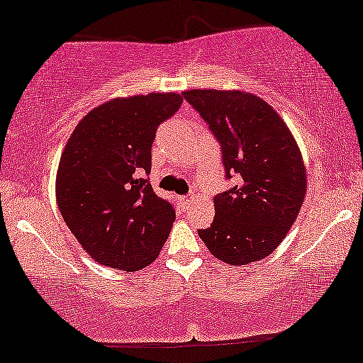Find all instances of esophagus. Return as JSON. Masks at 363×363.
<instances>
[{
  "instance_id": "esophagus-1",
  "label": "esophagus",
  "mask_w": 363,
  "mask_h": 363,
  "mask_svg": "<svg viewBox=\"0 0 363 363\" xmlns=\"http://www.w3.org/2000/svg\"><path fill=\"white\" fill-rule=\"evenodd\" d=\"M181 203H182V204H186V206H189L191 203H194V196H193V194H189V196H182V198H181Z\"/></svg>"
}]
</instances>
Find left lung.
I'll return each mask as SVG.
<instances>
[{
	"mask_svg": "<svg viewBox=\"0 0 363 363\" xmlns=\"http://www.w3.org/2000/svg\"><path fill=\"white\" fill-rule=\"evenodd\" d=\"M182 96L221 143L231 189L215 198V220L199 237L218 260L247 265L286 238L306 196V165L279 113L245 91L191 89Z\"/></svg>",
	"mask_w": 363,
	"mask_h": 363,
	"instance_id": "8db88e82",
	"label": "left lung"
}]
</instances>
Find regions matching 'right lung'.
Here are the masks:
<instances>
[{
  "label": "right lung",
  "mask_w": 363,
  "mask_h": 363,
  "mask_svg": "<svg viewBox=\"0 0 363 363\" xmlns=\"http://www.w3.org/2000/svg\"><path fill=\"white\" fill-rule=\"evenodd\" d=\"M177 93L115 98L77 123L60 155L57 206L91 259L130 270L150 265L167 240L176 209L145 179L157 126L181 108Z\"/></svg>",
  "instance_id": "obj_1"
}]
</instances>
